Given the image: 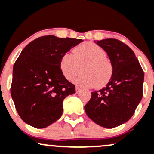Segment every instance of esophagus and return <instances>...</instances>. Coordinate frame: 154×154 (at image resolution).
I'll list each match as a JSON object with an SVG mask.
<instances>
[{"instance_id": "esophagus-1", "label": "esophagus", "mask_w": 154, "mask_h": 154, "mask_svg": "<svg viewBox=\"0 0 154 154\" xmlns=\"http://www.w3.org/2000/svg\"><path fill=\"white\" fill-rule=\"evenodd\" d=\"M75 91H76V93H77V94L80 93V88H79L78 86H76V89H75Z\"/></svg>"}]
</instances>
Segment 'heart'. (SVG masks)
<instances>
[{
  "label": "heart",
  "instance_id": "1",
  "mask_svg": "<svg viewBox=\"0 0 154 154\" xmlns=\"http://www.w3.org/2000/svg\"><path fill=\"white\" fill-rule=\"evenodd\" d=\"M106 51L94 43L77 46L73 53L64 54L60 61L63 74L68 80H73L82 72L75 83L82 88L95 86L101 88L109 82L113 74L111 63L107 60Z\"/></svg>",
  "mask_w": 154,
  "mask_h": 154
}]
</instances>
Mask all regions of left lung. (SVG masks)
<instances>
[{
    "instance_id": "obj_1",
    "label": "left lung",
    "mask_w": 154,
    "mask_h": 154,
    "mask_svg": "<svg viewBox=\"0 0 154 154\" xmlns=\"http://www.w3.org/2000/svg\"><path fill=\"white\" fill-rule=\"evenodd\" d=\"M97 44L109 57L113 74L106 88L91 92L84 108L95 123L113 128L134 115L142 98L144 72L133 50L120 40L104 39Z\"/></svg>"
}]
</instances>
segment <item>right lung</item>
I'll return each instance as SVG.
<instances>
[{
	"label": "right lung",
	"instance_id": "obj_1",
	"mask_svg": "<svg viewBox=\"0 0 154 154\" xmlns=\"http://www.w3.org/2000/svg\"><path fill=\"white\" fill-rule=\"evenodd\" d=\"M82 39L42 36L23 49L13 66L11 95L20 118L36 128H43L63 114V101L75 93L66 80L60 61Z\"/></svg>",
	"mask_w": 154,
	"mask_h": 154
}]
</instances>
